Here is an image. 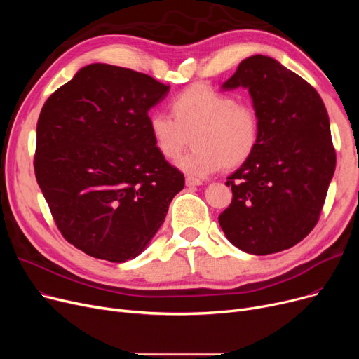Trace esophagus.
Here are the masks:
<instances>
[{"instance_id":"esophagus-1","label":"esophagus","mask_w":359,"mask_h":359,"mask_svg":"<svg viewBox=\"0 0 359 359\" xmlns=\"http://www.w3.org/2000/svg\"><path fill=\"white\" fill-rule=\"evenodd\" d=\"M201 184H202V180H199V179H195V177H191V176L186 177V186H187V187L201 186Z\"/></svg>"}]
</instances>
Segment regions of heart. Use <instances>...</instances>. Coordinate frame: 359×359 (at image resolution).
I'll list each match as a JSON object with an SVG mask.
<instances>
[{
    "label": "heart",
    "instance_id": "1",
    "mask_svg": "<svg viewBox=\"0 0 359 359\" xmlns=\"http://www.w3.org/2000/svg\"><path fill=\"white\" fill-rule=\"evenodd\" d=\"M172 116L153 113L148 118L149 134L158 153L177 158L189 145L195 147L179 158L177 167L192 177H206L221 165H241L252 154L260 137L256 109L237 103L227 93L208 84L187 87L170 103Z\"/></svg>",
    "mask_w": 359,
    "mask_h": 359
}]
</instances>
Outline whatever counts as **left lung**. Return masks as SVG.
I'll return each mask as SVG.
<instances>
[{
  "instance_id": "8db88e82",
  "label": "left lung",
  "mask_w": 359,
  "mask_h": 359,
  "mask_svg": "<svg viewBox=\"0 0 359 359\" xmlns=\"http://www.w3.org/2000/svg\"><path fill=\"white\" fill-rule=\"evenodd\" d=\"M248 88L260 119L253 154L227 177L233 201L218 221L250 255L290 249L314 229L336 167L329 115L304 79L276 60L253 55L222 90Z\"/></svg>"
}]
</instances>
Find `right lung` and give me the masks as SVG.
Segmentation results:
<instances>
[{
	"label": "right lung",
	"mask_w": 359,
	"mask_h": 359,
	"mask_svg": "<svg viewBox=\"0 0 359 359\" xmlns=\"http://www.w3.org/2000/svg\"><path fill=\"white\" fill-rule=\"evenodd\" d=\"M168 90L147 74L91 64L42 107L36 180L64 238L88 256L137 257L184 187L148 128V110Z\"/></svg>",
	"instance_id": "1"
}]
</instances>
